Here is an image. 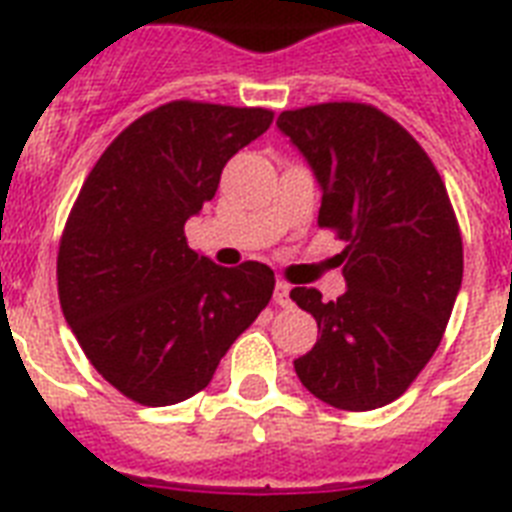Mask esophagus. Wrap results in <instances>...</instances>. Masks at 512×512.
<instances>
[{"label": "esophagus", "mask_w": 512, "mask_h": 512, "mask_svg": "<svg viewBox=\"0 0 512 512\" xmlns=\"http://www.w3.org/2000/svg\"><path fill=\"white\" fill-rule=\"evenodd\" d=\"M289 289H292V287H289L287 281H279V284H276V292H273V303L281 305V308H289V305H292Z\"/></svg>", "instance_id": "1"}]
</instances>
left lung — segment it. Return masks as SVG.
<instances>
[{
	"label": "left lung",
	"mask_w": 512,
	"mask_h": 512,
	"mask_svg": "<svg viewBox=\"0 0 512 512\" xmlns=\"http://www.w3.org/2000/svg\"><path fill=\"white\" fill-rule=\"evenodd\" d=\"M276 124L319 177V228L345 241V295H289L321 332L295 372L324 404L369 412L396 401L441 345L462 284L460 223L436 164L380 108L316 103Z\"/></svg>",
	"instance_id": "left-lung-1"
}]
</instances>
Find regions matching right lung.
<instances>
[{"label":"right lung","instance_id":"right-lung-1","mask_svg":"<svg viewBox=\"0 0 512 512\" xmlns=\"http://www.w3.org/2000/svg\"><path fill=\"white\" fill-rule=\"evenodd\" d=\"M268 108L172 100L122 130L84 180L58 249V297L84 356L122 396L170 406L196 396L276 279L247 260L196 255L185 220L217 191Z\"/></svg>","mask_w":512,"mask_h":512}]
</instances>
